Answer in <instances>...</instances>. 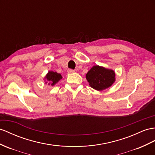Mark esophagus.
Masks as SVG:
<instances>
[{"label":"esophagus","instance_id":"obj_1","mask_svg":"<svg viewBox=\"0 0 155 155\" xmlns=\"http://www.w3.org/2000/svg\"><path fill=\"white\" fill-rule=\"evenodd\" d=\"M67 72H68L69 73H73L74 72V70L69 69H68V71H67Z\"/></svg>","mask_w":155,"mask_h":155}]
</instances>
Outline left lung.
<instances>
[{
	"mask_svg": "<svg viewBox=\"0 0 155 155\" xmlns=\"http://www.w3.org/2000/svg\"><path fill=\"white\" fill-rule=\"evenodd\" d=\"M86 78L92 88L102 91L109 88L115 81V73L111 69L95 65L87 73Z\"/></svg>",
	"mask_w": 155,
	"mask_h": 155,
	"instance_id": "1",
	"label": "left lung"
}]
</instances>
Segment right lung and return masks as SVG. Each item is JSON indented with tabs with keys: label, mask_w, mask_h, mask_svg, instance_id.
Returning a JSON list of instances; mask_svg holds the SVG:
<instances>
[{
	"label": "right lung",
	"mask_w": 155,
	"mask_h": 155,
	"mask_svg": "<svg viewBox=\"0 0 155 155\" xmlns=\"http://www.w3.org/2000/svg\"><path fill=\"white\" fill-rule=\"evenodd\" d=\"M45 78H46V84L51 86H54L58 82L61 80L62 77L61 74L58 73L56 72H54V71H49L46 75Z\"/></svg>",
	"instance_id": "1"
}]
</instances>
